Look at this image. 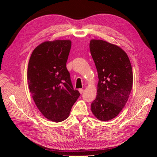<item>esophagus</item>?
Returning <instances> with one entry per match:
<instances>
[{
	"mask_svg": "<svg viewBox=\"0 0 157 157\" xmlns=\"http://www.w3.org/2000/svg\"><path fill=\"white\" fill-rule=\"evenodd\" d=\"M78 91H79L80 94H82L84 92V90L83 89H79Z\"/></svg>",
	"mask_w": 157,
	"mask_h": 157,
	"instance_id": "34e87169",
	"label": "esophagus"
}]
</instances>
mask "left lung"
<instances>
[{
  "instance_id": "obj_1",
  "label": "left lung",
  "mask_w": 157,
  "mask_h": 157,
  "mask_svg": "<svg viewBox=\"0 0 157 157\" xmlns=\"http://www.w3.org/2000/svg\"><path fill=\"white\" fill-rule=\"evenodd\" d=\"M90 50L99 78L91 110L98 119L110 121L120 113L129 98L133 84L132 65L124 50L107 41L92 39Z\"/></svg>"
}]
</instances>
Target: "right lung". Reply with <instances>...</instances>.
Listing matches in <instances>:
<instances>
[{
	"mask_svg": "<svg viewBox=\"0 0 157 157\" xmlns=\"http://www.w3.org/2000/svg\"><path fill=\"white\" fill-rule=\"evenodd\" d=\"M71 47L70 40L45 41L33 51L28 64V85L35 105L56 122L67 119L80 96L66 67Z\"/></svg>",
	"mask_w": 157,
	"mask_h": 157,
	"instance_id": "add662e5",
	"label": "right lung"
}]
</instances>
